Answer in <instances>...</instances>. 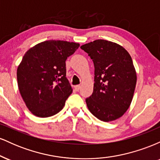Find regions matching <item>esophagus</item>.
<instances>
[{"label":"esophagus","mask_w":160,"mask_h":160,"mask_svg":"<svg viewBox=\"0 0 160 160\" xmlns=\"http://www.w3.org/2000/svg\"><path fill=\"white\" fill-rule=\"evenodd\" d=\"M80 87H81V86H80V85H76V86H74V89H76L77 91H79V90H80Z\"/></svg>","instance_id":"esophagus-1"}]
</instances>
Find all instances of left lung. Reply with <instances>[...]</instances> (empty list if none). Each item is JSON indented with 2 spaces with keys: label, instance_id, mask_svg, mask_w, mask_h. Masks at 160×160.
I'll use <instances>...</instances> for the list:
<instances>
[{
  "label": "left lung",
  "instance_id": "obj_1",
  "mask_svg": "<svg viewBox=\"0 0 160 160\" xmlns=\"http://www.w3.org/2000/svg\"><path fill=\"white\" fill-rule=\"evenodd\" d=\"M95 67L93 92L86 99L89 111L98 120L111 122L126 113L132 101L137 74L132 59L122 46L96 40L80 47Z\"/></svg>",
  "mask_w": 160,
  "mask_h": 160
}]
</instances>
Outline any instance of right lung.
<instances>
[{"label":"right lung","mask_w":160,"mask_h":160,"mask_svg":"<svg viewBox=\"0 0 160 160\" xmlns=\"http://www.w3.org/2000/svg\"><path fill=\"white\" fill-rule=\"evenodd\" d=\"M79 47L78 43L49 40L24 55L17 68L18 87L34 116L49 117L64 108L73 91L66 78L65 61Z\"/></svg>","instance_id":"1"}]
</instances>
